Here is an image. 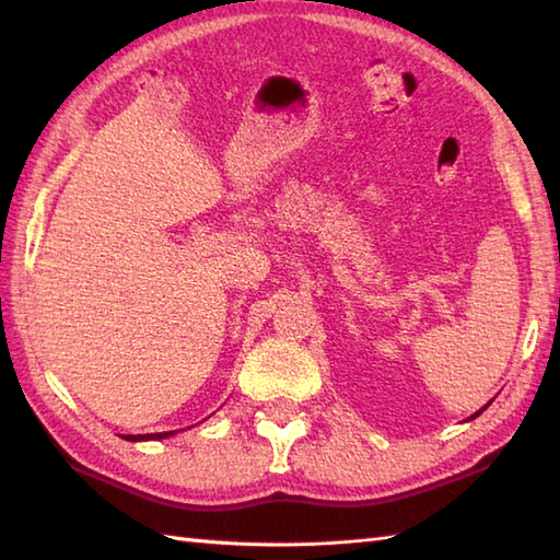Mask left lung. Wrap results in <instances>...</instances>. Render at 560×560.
Here are the masks:
<instances>
[{
  "mask_svg": "<svg viewBox=\"0 0 560 560\" xmlns=\"http://www.w3.org/2000/svg\"><path fill=\"white\" fill-rule=\"evenodd\" d=\"M483 409H486V407H483ZM483 409H481V411H483ZM481 411H477V413H474V416H471V419H477V416H479Z\"/></svg>",
  "mask_w": 560,
  "mask_h": 560,
  "instance_id": "8db88e82",
  "label": "left lung"
}]
</instances>
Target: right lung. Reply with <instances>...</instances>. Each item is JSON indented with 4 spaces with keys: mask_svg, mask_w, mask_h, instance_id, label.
Listing matches in <instances>:
<instances>
[{
    "mask_svg": "<svg viewBox=\"0 0 560 560\" xmlns=\"http://www.w3.org/2000/svg\"><path fill=\"white\" fill-rule=\"evenodd\" d=\"M165 435H173V433H147V435H127V440H161Z\"/></svg>",
    "mask_w": 560,
    "mask_h": 560,
    "instance_id": "obj_1",
    "label": "right lung"
}]
</instances>
